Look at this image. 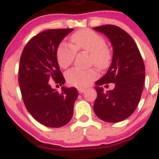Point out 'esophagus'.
<instances>
[{"label":"esophagus","mask_w":159,"mask_h":159,"mask_svg":"<svg viewBox=\"0 0 159 159\" xmlns=\"http://www.w3.org/2000/svg\"><path fill=\"white\" fill-rule=\"evenodd\" d=\"M86 91V89H84V88H78V92L79 93H83Z\"/></svg>","instance_id":"1"}]
</instances>
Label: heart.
<instances>
[{
	"instance_id": "b5f03b06",
	"label": "heart",
	"mask_w": 159,
	"mask_h": 159,
	"mask_svg": "<svg viewBox=\"0 0 159 159\" xmlns=\"http://www.w3.org/2000/svg\"><path fill=\"white\" fill-rule=\"evenodd\" d=\"M70 45L61 43L57 48V59L62 68L69 67L75 60L76 52L90 54V62L99 69H107L111 63V52L106 46L102 36L93 31L84 29L78 31L70 37ZM98 76L95 68L80 70L73 68L67 71L65 78L67 84L77 88L88 87Z\"/></svg>"
}]
</instances>
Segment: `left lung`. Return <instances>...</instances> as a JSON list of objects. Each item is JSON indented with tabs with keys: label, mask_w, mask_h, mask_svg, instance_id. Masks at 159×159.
Returning a JSON list of instances; mask_svg holds the SVG:
<instances>
[{
	"label": "left lung",
	"mask_w": 159,
	"mask_h": 159,
	"mask_svg": "<svg viewBox=\"0 0 159 159\" xmlns=\"http://www.w3.org/2000/svg\"><path fill=\"white\" fill-rule=\"evenodd\" d=\"M106 35L113 46L109 70L95 82L97 98L94 111L107 123H119L131 116L137 107L145 80V66L131 36L118 26L106 25L93 28ZM114 82L116 87L104 92L99 86Z\"/></svg>",
	"instance_id": "obj_1"
}]
</instances>
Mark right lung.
<instances>
[{"label": "right lung", "mask_w": 159, "mask_h": 159, "mask_svg": "<svg viewBox=\"0 0 159 159\" xmlns=\"http://www.w3.org/2000/svg\"><path fill=\"white\" fill-rule=\"evenodd\" d=\"M73 29H49L33 37L24 48L19 66V85L24 103L31 116L48 127H60L72 118L76 88L52 89L50 80L61 86L65 80L57 52L61 40Z\"/></svg>", "instance_id": "right-lung-1"}]
</instances>
